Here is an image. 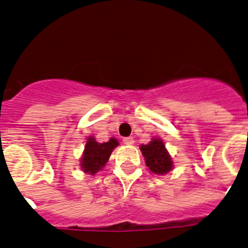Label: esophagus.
I'll return each instance as SVG.
<instances>
[{"instance_id":"esophagus-1","label":"esophagus","mask_w":248,"mask_h":248,"mask_svg":"<svg viewBox=\"0 0 248 248\" xmlns=\"http://www.w3.org/2000/svg\"><path fill=\"white\" fill-rule=\"evenodd\" d=\"M122 141H124V144H126V145H132L134 144V139L132 138H124V140H122Z\"/></svg>"}]
</instances>
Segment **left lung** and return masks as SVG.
Masks as SVG:
<instances>
[{
	"mask_svg": "<svg viewBox=\"0 0 248 248\" xmlns=\"http://www.w3.org/2000/svg\"><path fill=\"white\" fill-rule=\"evenodd\" d=\"M140 150L144 155L146 166L153 173L166 174L172 170V158L168 154L166 145L160 139H153L149 144L141 145Z\"/></svg>",
	"mask_w": 248,
	"mask_h": 248,
	"instance_id": "obj_1",
	"label": "left lung"
}]
</instances>
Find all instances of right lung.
Returning <instances> with one entry per match:
<instances>
[{
    "label": "right lung",
    "instance_id": "add662e5",
    "mask_svg": "<svg viewBox=\"0 0 248 248\" xmlns=\"http://www.w3.org/2000/svg\"><path fill=\"white\" fill-rule=\"evenodd\" d=\"M118 145L114 138L109 139L107 142H98L94 138H89L85 144L84 154L81 158V168L85 173L95 174L108 162L113 149Z\"/></svg>",
    "mask_w": 248,
    "mask_h": 248
}]
</instances>
